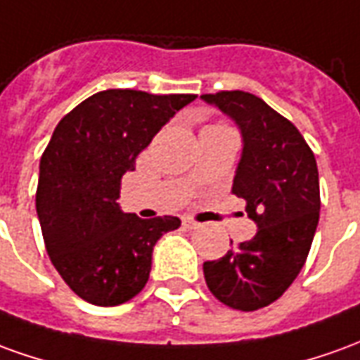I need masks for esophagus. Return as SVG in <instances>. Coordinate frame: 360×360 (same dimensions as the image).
Here are the masks:
<instances>
[{"mask_svg":"<svg viewBox=\"0 0 360 360\" xmlns=\"http://www.w3.org/2000/svg\"><path fill=\"white\" fill-rule=\"evenodd\" d=\"M183 226H185L187 230H197V228H198V226H200V224L195 222L193 218H188V216H185V218H183Z\"/></svg>","mask_w":360,"mask_h":360,"instance_id":"esophagus-1","label":"esophagus"}]
</instances>
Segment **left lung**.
Here are the masks:
<instances>
[{"instance_id":"8db88e82","label":"left lung","mask_w":360,"mask_h":360,"mask_svg":"<svg viewBox=\"0 0 360 360\" xmlns=\"http://www.w3.org/2000/svg\"><path fill=\"white\" fill-rule=\"evenodd\" d=\"M233 124L241 155L233 195L257 232L218 261L202 265L210 292L233 310L253 311L281 298L308 257L320 220L318 165L302 134L257 95H200Z\"/></svg>"}]
</instances>
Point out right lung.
Returning <instances> with one entry per match:
<instances>
[{
  "mask_svg": "<svg viewBox=\"0 0 360 360\" xmlns=\"http://www.w3.org/2000/svg\"><path fill=\"white\" fill-rule=\"evenodd\" d=\"M197 95L107 89L58 122L40 158L37 214L50 261L85 302L119 306L148 283L152 253L177 216L142 220L117 202L136 155Z\"/></svg>",
  "mask_w": 360,
  "mask_h": 360,
  "instance_id": "1",
  "label": "right lung"
}]
</instances>
